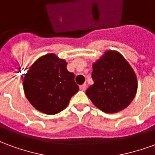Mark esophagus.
Segmentation results:
<instances>
[{"mask_svg": "<svg viewBox=\"0 0 155 155\" xmlns=\"http://www.w3.org/2000/svg\"><path fill=\"white\" fill-rule=\"evenodd\" d=\"M86 89H87V84H82V85H81V86H80V90H81V91H84L85 90H86Z\"/></svg>", "mask_w": 155, "mask_h": 155, "instance_id": "esophagus-1", "label": "esophagus"}]
</instances>
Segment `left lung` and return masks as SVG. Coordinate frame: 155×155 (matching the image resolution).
I'll return each mask as SVG.
<instances>
[{
  "instance_id": "8db88e82",
  "label": "left lung",
  "mask_w": 155,
  "mask_h": 155,
  "mask_svg": "<svg viewBox=\"0 0 155 155\" xmlns=\"http://www.w3.org/2000/svg\"><path fill=\"white\" fill-rule=\"evenodd\" d=\"M92 67L94 84L85 92L92 103L108 114L125 109L138 89L136 74L129 62L118 51H107Z\"/></svg>"
}]
</instances>
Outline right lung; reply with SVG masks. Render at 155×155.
Returning a JSON list of instances; mask_svg holds the SVG:
<instances>
[{
    "label": "right lung",
    "mask_w": 155,
    "mask_h": 155,
    "mask_svg": "<svg viewBox=\"0 0 155 155\" xmlns=\"http://www.w3.org/2000/svg\"><path fill=\"white\" fill-rule=\"evenodd\" d=\"M67 62L56 54H45L33 63L25 74L23 89L29 102L37 110L55 114L67 107L79 91L74 74L67 71Z\"/></svg>",
    "instance_id": "obj_1"
}]
</instances>
